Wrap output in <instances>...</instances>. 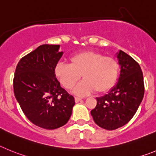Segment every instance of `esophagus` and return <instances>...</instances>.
Returning a JSON list of instances; mask_svg holds the SVG:
<instances>
[{"label": "esophagus", "instance_id": "1", "mask_svg": "<svg viewBox=\"0 0 156 156\" xmlns=\"http://www.w3.org/2000/svg\"><path fill=\"white\" fill-rule=\"evenodd\" d=\"M81 98H79V97H75V102H79V101H81Z\"/></svg>", "mask_w": 156, "mask_h": 156}]
</instances>
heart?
I'll return each instance as SVG.
<instances>
[{
	"label": "heart",
	"instance_id": "obj_1",
	"mask_svg": "<svg viewBox=\"0 0 156 156\" xmlns=\"http://www.w3.org/2000/svg\"><path fill=\"white\" fill-rule=\"evenodd\" d=\"M54 73L61 85L68 90L75 87L82 75L84 80L74 90L78 95H89L95 91L106 93L118 80L120 64L114 57L86 50L71 56L69 64H57Z\"/></svg>",
	"mask_w": 156,
	"mask_h": 156
}]
</instances>
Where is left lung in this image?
<instances>
[{"label": "left lung", "mask_w": 156, "mask_h": 156, "mask_svg": "<svg viewBox=\"0 0 156 156\" xmlns=\"http://www.w3.org/2000/svg\"><path fill=\"white\" fill-rule=\"evenodd\" d=\"M120 72L118 82L91 110L95 123L106 130H115L128 123L144 97V85L141 67L132 57L120 50L117 54Z\"/></svg>", "instance_id": "1"}]
</instances>
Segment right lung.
<instances>
[{
    "label": "right lung",
    "instance_id": "1",
    "mask_svg": "<svg viewBox=\"0 0 156 156\" xmlns=\"http://www.w3.org/2000/svg\"><path fill=\"white\" fill-rule=\"evenodd\" d=\"M60 45H41L21 59L15 69L14 93L24 114L35 125L54 130L68 123L75 98L61 88L54 69Z\"/></svg>",
    "mask_w": 156,
    "mask_h": 156
}]
</instances>
